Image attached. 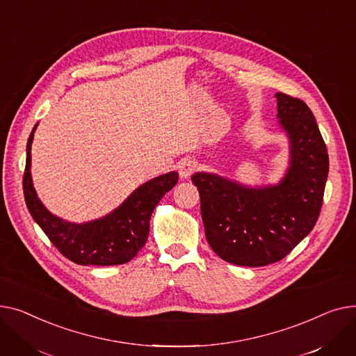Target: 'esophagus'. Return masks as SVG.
<instances>
[{"label": "esophagus", "instance_id": "34e87169", "mask_svg": "<svg viewBox=\"0 0 356 356\" xmlns=\"http://www.w3.org/2000/svg\"><path fill=\"white\" fill-rule=\"evenodd\" d=\"M197 170V162L191 161V159H184L181 163H179V175L182 178H188L191 177Z\"/></svg>", "mask_w": 356, "mask_h": 356}]
</instances>
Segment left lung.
Returning a JSON list of instances; mask_svg holds the SVG:
<instances>
[{
  "label": "left lung",
  "instance_id": "1",
  "mask_svg": "<svg viewBox=\"0 0 356 356\" xmlns=\"http://www.w3.org/2000/svg\"><path fill=\"white\" fill-rule=\"evenodd\" d=\"M277 116L290 136L291 165L282 184L261 190L197 172L205 237L237 266L259 267L284 259L315 227L323 202L329 156L307 104L277 93Z\"/></svg>",
  "mask_w": 356,
  "mask_h": 356
}]
</instances>
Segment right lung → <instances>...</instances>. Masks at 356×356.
I'll return each mask as SVG.
<instances>
[{"label": "right lung", "mask_w": 356, "mask_h": 356, "mask_svg": "<svg viewBox=\"0 0 356 356\" xmlns=\"http://www.w3.org/2000/svg\"><path fill=\"white\" fill-rule=\"evenodd\" d=\"M33 135L34 131L27 143L23 190L31 217L49 240L66 259L81 266H116L132 260L148 240L154 208L178 182V174H165L140 185L104 218L86 224L66 222L50 214L34 191L30 174Z\"/></svg>", "instance_id": "1"}]
</instances>
